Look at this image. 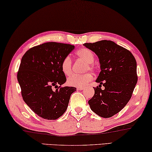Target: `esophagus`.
Here are the masks:
<instances>
[{"mask_svg": "<svg viewBox=\"0 0 152 152\" xmlns=\"http://www.w3.org/2000/svg\"><path fill=\"white\" fill-rule=\"evenodd\" d=\"M84 89H85V87H77L78 90H83Z\"/></svg>", "mask_w": 152, "mask_h": 152, "instance_id": "obj_1", "label": "esophagus"}]
</instances>
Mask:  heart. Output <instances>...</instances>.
I'll return each instance as SVG.
<instances>
[{
  "instance_id": "heart-1",
  "label": "heart",
  "mask_w": 152,
  "mask_h": 152,
  "mask_svg": "<svg viewBox=\"0 0 152 152\" xmlns=\"http://www.w3.org/2000/svg\"><path fill=\"white\" fill-rule=\"evenodd\" d=\"M76 55L77 57L87 63L85 68V71H87L88 69L93 71L95 69V66L93 63L95 59V55L90 49L87 48H83L79 49L76 52ZM61 68L62 72L65 76H69L72 74V61L69 56H66L62 60L61 63ZM92 79V74L89 72L82 74V75L74 74L67 79V84L72 87H83L87 85L90 81H91Z\"/></svg>"
}]
</instances>
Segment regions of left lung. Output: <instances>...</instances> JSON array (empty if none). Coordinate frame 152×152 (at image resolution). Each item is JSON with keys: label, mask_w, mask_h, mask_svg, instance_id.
Instances as JSON below:
<instances>
[{"label": "left lung", "mask_w": 152, "mask_h": 152, "mask_svg": "<svg viewBox=\"0 0 152 152\" xmlns=\"http://www.w3.org/2000/svg\"><path fill=\"white\" fill-rule=\"evenodd\" d=\"M84 46L98 55L101 72L96 80L95 94L88 103L91 109L109 118L124 108L137 85V61L128 50L110 40L85 43ZM105 87L102 90L101 85Z\"/></svg>", "instance_id": "1"}]
</instances>
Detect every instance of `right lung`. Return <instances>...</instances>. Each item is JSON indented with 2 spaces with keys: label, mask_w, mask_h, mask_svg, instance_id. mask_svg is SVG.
<instances>
[{
  "label": "right lung",
  "mask_w": 152,
  "mask_h": 152,
  "mask_svg": "<svg viewBox=\"0 0 152 152\" xmlns=\"http://www.w3.org/2000/svg\"><path fill=\"white\" fill-rule=\"evenodd\" d=\"M74 49L70 44L46 42L31 48L22 56L17 74L22 98L42 118L54 120L61 116L76 90L61 87L66 77L61 63Z\"/></svg>",
  "instance_id": "obj_1"
}]
</instances>
